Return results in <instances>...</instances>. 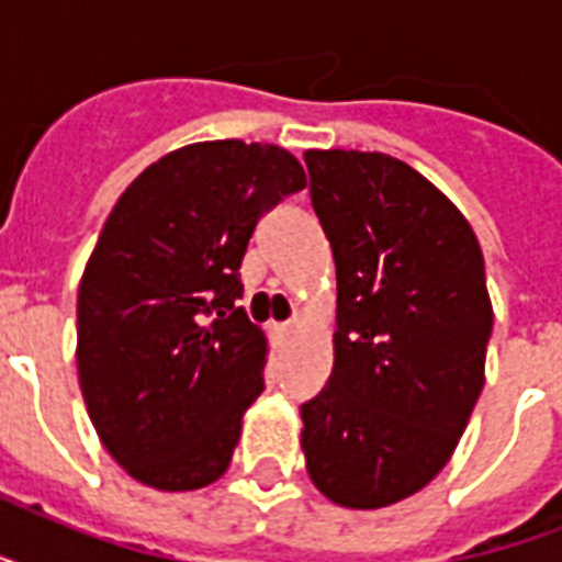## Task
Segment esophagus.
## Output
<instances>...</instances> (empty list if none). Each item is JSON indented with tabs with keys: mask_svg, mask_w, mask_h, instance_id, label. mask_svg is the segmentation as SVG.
I'll return each mask as SVG.
<instances>
[{
	"mask_svg": "<svg viewBox=\"0 0 562 562\" xmlns=\"http://www.w3.org/2000/svg\"><path fill=\"white\" fill-rule=\"evenodd\" d=\"M300 326H303V321H300V317H291V321H285V324L273 326V333H277V338H282V341H285V338H291V335L297 333Z\"/></svg>",
	"mask_w": 562,
	"mask_h": 562,
	"instance_id": "1",
	"label": "esophagus"
}]
</instances>
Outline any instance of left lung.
Returning a JSON list of instances; mask_svg holds the SVG:
<instances>
[{
	"label": "left lung",
	"mask_w": 562,
	"mask_h": 562,
	"mask_svg": "<svg viewBox=\"0 0 562 562\" xmlns=\"http://www.w3.org/2000/svg\"><path fill=\"white\" fill-rule=\"evenodd\" d=\"M308 192L335 256L333 375L300 405L308 479L375 510L414 496L452 458L484 387L493 333L470 221L408 162L306 151Z\"/></svg>",
	"instance_id": "left-lung-1"
}]
</instances>
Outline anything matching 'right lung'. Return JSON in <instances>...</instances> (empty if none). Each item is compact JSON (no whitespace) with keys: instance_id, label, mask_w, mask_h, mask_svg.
<instances>
[{"instance_id":"right-lung-1","label":"right lung","mask_w":562,"mask_h":562,"mask_svg":"<svg viewBox=\"0 0 562 562\" xmlns=\"http://www.w3.org/2000/svg\"><path fill=\"white\" fill-rule=\"evenodd\" d=\"M306 187L280 145L215 139L151 162L104 221L78 289V379L113 461L154 490L221 479L265 391L241 259L265 212Z\"/></svg>"}]
</instances>
